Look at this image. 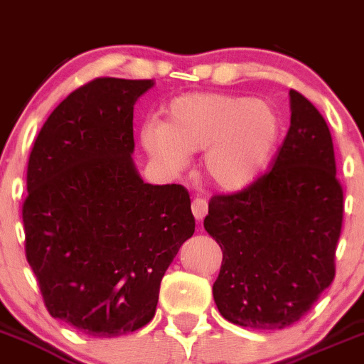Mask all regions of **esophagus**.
<instances>
[{
	"label": "esophagus",
	"instance_id": "34e87169",
	"mask_svg": "<svg viewBox=\"0 0 364 364\" xmlns=\"http://www.w3.org/2000/svg\"><path fill=\"white\" fill-rule=\"evenodd\" d=\"M192 213L198 220L205 219V215L208 213V203H206V199H203V198L193 199V201H192Z\"/></svg>",
	"mask_w": 364,
	"mask_h": 364
}]
</instances>
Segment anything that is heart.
Returning <instances> with one entry per match:
<instances>
[{"mask_svg": "<svg viewBox=\"0 0 364 364\" xmlns=\"http://www.w3.org/2000/svg\"><path fill=\"white\" fill-rule=\"evenodd\" d=\"M278 118L269 104L224 93H188L166 107L165 124H145V151L166 171L181 172L188 154L205 151L203 171L215 186L237 192L269 163L278 140Z\"/></svg>", "mask_w": 364, "mask_h": 364, "instance_id": "obj_1", "label": "heart"}]
</instances>
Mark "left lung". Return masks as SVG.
<instances>
[{"instance_id": "8db88e82", "label": "left lung", "mask_w": 364, "mask_h": 364, "mask_svg": "<svg viewBox=\"0 0 364 364\" xmlns=\"http://www.w3.org/2000/svg\"><path fill=\"white\" fill-rule=\"evenodd\" d=\"M289 97V131L269 171L240 192L213 196L205 217L223 250L217 309L257 331L296 323L336 277L345 203L332 136L304 95Z\"/></svg>"}]
</instances>
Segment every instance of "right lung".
<instances>
[{
  "label": "right lung",
  "instance_id": "right-lung-1",
  "mask_svg": "<svg viewBox=\"0 0 364 364\" xmlns=\"http://www.w3.org/2000/svg\"><path fill=\"white\" fill-rule=\"evenodd\" d=\"M152 80L100 77L68 95L36 138L23 203L26 260L53 318L95 338L154 318L159 284L196 219L181 185L144 183L132 109Z\"/></svg>",
  "mask_w": 364,
  "mask_h": 364
}]
</instances>
